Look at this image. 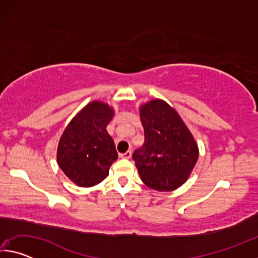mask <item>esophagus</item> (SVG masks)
I'll return each instance as SVG.
<instances>
[{
  "mask_svg": "<svg viewBox=\"0 0 258 258\" xmlns=\"http://www.w3.org/2000/svg\"><path fill=\"white\" fill-rule=\"evenodd\" d=\"M120 157H121V158H126V159H130V158H131V157H132V151H131V150H128V151H126V152H125V154H121V155H120Z\"/></svg>",
  "mask_w": 258,
  "mask_h": 258,
  "instance_id": "34e87169",
  "label": "esophagus"
}]
</instances>
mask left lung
I'll return each mask as SVG.
<instances>
[{
  "instance_id": "left-lung-1",
  "label": "left lung",
  "mask_w": 258,
  "mask_h": 258,
  "mask_svg": "<svg viewBox=\"0 0 258 258\" xmlns=\"http://www.w3.org/2000/svg\"><path fill=\"white\" fill-rule=\"evenodd\" d=\"M145 143L133 159L142 182L157 191L181 186L198 160L199 149L194 135L175 109L155 99L140 107Z\"/></svg>"
}]
</instances>
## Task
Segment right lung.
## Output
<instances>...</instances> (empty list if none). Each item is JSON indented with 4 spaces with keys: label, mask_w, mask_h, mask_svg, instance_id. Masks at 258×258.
Instances as JSON below:
<instances>
[{
    "label": "right lung",
    "mask_w": 258,
    "mask_h": 258,
    "mask_svg": "<svg viewBox=\"0 0 258 258\" xmlns=\"http://www.w3.org/2000/svg\"><path fill=\"white\" fill-rule=\"evenodd\" d=\"M113 109L101 101H92L71 120L61 135L56 161L69 180L89 187L108 176L111 164L118 158L107 125Z\"/></svg>",
    "instance_id": "1"
}]
</instances>
